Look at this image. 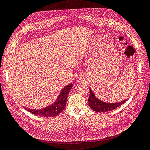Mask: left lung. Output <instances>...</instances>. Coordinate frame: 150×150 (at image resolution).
<instances>
[{
    "label": "left lung",
    "mask_w": 150,
    "mask_h": 150,
    "mask_svg": "<svg viewBox=\"0 0 150 150\" xmlns=\"http://www.w3.org/2000/svg\"><path fill=\"white\" fill-rule=\"evenodd\" d=\"M127 100L121 101L120 103H107L98 99L95 97L94 93L91 88H89V97L88 99L89 105L93 111L98 112H106L108 111H111L118 107L122 105L123 103Z\"/></svg>",
    "instance_id": "obj_1"
}]
</instances>
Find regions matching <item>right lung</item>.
I'll return each instance as SVG.
<instances>
[{
  "instance_id": "add662e5",
  "label": "right lung",
  "mask_w": 150,
  "mask_h": 150,
  "mask_svg": "<svg viewBox=\"0 0 150 150\" xmlns=\"http://www.w3.org/2000/svg\"><path fill=\"white\" fill-rule=\"evenodd\" d=\"M73 86L72 83H70L68 86H65L61 90L60 94L59 95L57 100L50 106L45 107L44 108L40 110L36 109H30L28 108H25L28 112L32 113L33 114H35L38 116L42 117H55L57 116L59 114L63 111V110L65 108L67 97L69 92L71 90Z\"/></svg>"
}]
</instances>
